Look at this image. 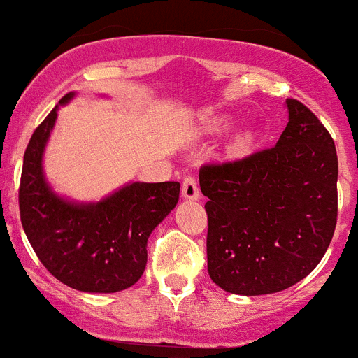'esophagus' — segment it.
I'll use <instances>...</instances> for the list:
<instances>
[{
    "label": "esophagus",
    "instance_id": "1",
    "mask_svg": "<svg viewBox=\"0 0 358 358\" xmlns=\"http://www.w3.org/2000/svg\"><path fill=\"white\" fill-rule=\"evenodd\" d=\"M182 196L185 199L194 201L199 197V187H197L196 178L192 175H187L182 182Z\"/></svg>",
    "mask_w": 358,
    "mask_h": 358
}]
</instances>
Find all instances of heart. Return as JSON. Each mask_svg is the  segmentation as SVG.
Masks as SVG:
<instances>
[{"label":"heart","instance_id":"1","mask_svg":"<svg viewBox=\"0 0 358 358\" xmlns=\"http://www.w3.org/2000/svg\"><path fill=\"white\" fill-rule=\"evenodd\" d=\"M220 126H222V128H225V126H229V121H227V119H223V121H220ZM249 143H251V135H249V133H243V135H241L236 142L237 150H246L249 147Z\"/></svg>","mask_w":358,"mask_h":358}]
</instances>
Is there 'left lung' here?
Listing matches in <instances>:
<instances>
[{
  "label": "left lung",
  "mask_w": 358,
  "mask_h": 358,
  "mask_svg": "<svg viewBox=\"0 0 358 358\" xmlns=\"http://www.w3.org/2000/svg\"><path fill=\"white\" fill-rule=\"evenodd\" d=\"M277 145L199 169L208 197V272L227 292H279L322 259L338 220L333 136L306 106L287 99Z\"/></svg>",
  "instance_id": "left-lung-1"
}]
</instances>
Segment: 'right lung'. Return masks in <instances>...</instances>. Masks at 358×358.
Masks as SVG:
<instances>
[{"mask_svg": "<svg viewBox=\"0 0 358 358\" xmlns=\"http://www.w3.org/2000/svg\"><path fill=\"white\" fill-rule=\"evenodd\" d=\"M67 93L60 103H67ZM57 107L34 129L24 154L20 222L39 262L55 279L83 292L133 286L147 265V239L178 202L180 183H129L96 204H74L50 190L41 159Z\"/></svg>", "mask_w": 358, "mask_h": 358, "instance_id": "1", "label": "right lung"}]
</instances>
